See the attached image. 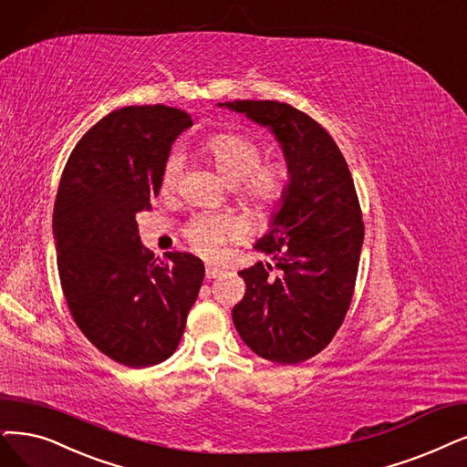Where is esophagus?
Returning <instances> with one entry per match:
<instances>
[{"label": "esophagus", "mask_w": 467, "mask_h": 467, "mask_svg": "<svg viewBox=\"0 0 467 467\" xmlns=\"http://www.w3.org/2000/svg\"><path fill=\"white\" fill-rule=\"evenodd\" d=\"M204 274H207V277H216L222 274V268H216V266H207V270H204Z\"/></svg>", "instance_id": "obj_1"}]
</instances>
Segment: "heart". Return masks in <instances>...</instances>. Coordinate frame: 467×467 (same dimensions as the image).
Returning <instances> with one entry per match:
<instances>
[{
	"instance_id": "heart-1",
	"label": "heart",
	"mask_w": 467,
	"mask_h": 467,
	"mask_svg": "<svg viewBox=\"0 0 467 467\" xmlns=\"http://www.w3.org/2000/svg\"><path fill=\"white\" fill-rule=\"evenodd\" d=\"M202 149L213 159L218 172L230 183H237L239 199L253 209H268L284 199L289 188V166L284 161L260 162L263 151L249 138L220 132L209 136ZM180 174L182 157L171 153L162 166V190L176 188ZM241 234L244 223L230 214H199L185 228V237L192 247L209 258L218 256L222 245L241 237Z\"/></svg>"
}]
</instances>
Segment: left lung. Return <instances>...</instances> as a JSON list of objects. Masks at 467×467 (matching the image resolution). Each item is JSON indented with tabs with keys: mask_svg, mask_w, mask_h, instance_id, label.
I'll return each instance as SVG.
<instances>
[{
	"mask_svg": "<svg viewBox=\"0 0 467 467\" xmlns=\"http://www.w3.org/2000/svg\"><path fill=\"white\" fill-rule=\"evenodd\" d=\"M268 128L282 145L289 188L254 249L270 263L241 270L244 301L234 326L258 357L298 364L324 350L341 327L357 284L364 222L347 161L326 130L279 101L218 103Z\"/></svg>",
	"mask_w": 467,
	"mask_h": 467,
	"instance_id": "8db88e82",
	"label": "left lung"
}]
</instances>
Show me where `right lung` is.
<instances>
[{
  "mask_svg": "<svg viewBox=\"0 0 467 467\" xmlns=\"http://www.w3.org/2000/svg\"><path fill=\"white\" fill-rule=\"evenodd\" d=\"M193 124L166 105H130L91 126L72 149L53 209L61 287L88 341L128 368L178 348L204 277L201 258L141 245L138 214L151 209L174 140Z\"/></svg>",
  "mask_w": 467,
  "mask_h": 467,
  "instance_id": "1",
  "label": "right lung"
}]
</instances>
